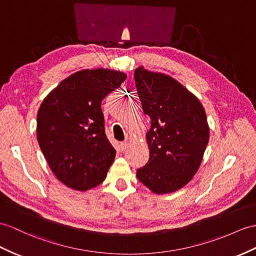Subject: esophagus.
<instances>
[{"mask_svg":"<svg viewBox=\"0 0 256 256\" xmlns=\"http://www.w3.org/2000/svg\"><path fill=\"white\" fill-rule=\"evenodd\" d=\"M128 144H129V143L127 141H124V142L120 143V148L122 150V151H124V150L128 148Z\"/></svg>","mask_w":256,"mask_h":256,"instance_id":"esophagus-1","label":"esophagus"}]
</instances>
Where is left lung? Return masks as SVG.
Masks as SVG:
<instances>
[{"mask_svg":"<svg viewBox=\"0 0 256 256\" xmlns=\"http://www.w3.org/2000/svg\"><path fill=\"white\" fill-rule=\"evenodd\" d=\"M134 82L142 110L151 117L150 158L136 178L158 194L174 192L200 167L210 139L206 114L196 96L167 74L139 67Z\"/></svg>","mask_w":256,"mask_h":256,"instance_id":"obj_1","label":"left lung"}]
</instances>
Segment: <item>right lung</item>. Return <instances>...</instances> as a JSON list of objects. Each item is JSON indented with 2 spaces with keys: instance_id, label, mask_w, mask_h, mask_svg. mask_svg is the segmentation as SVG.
<instances>
[{
  "instance_id": "add662e5",
  "label": "right lung",
  "mask_w": 256,
  "mask_h": 256,
  "mask_svg": "<svg viewBox=\"0 0 256 256\" xmlns=\"http://www.w3.org/2000/svg\"><path fill=\"white\" fill-rule=\"evenodd\" d=\"M126 74L110 70L72 74L43 100L36 116V138L60 182L86 191L101 184L116 151L104 127L102 100L120 88Z\"/></svg>"
}]
</instances>
